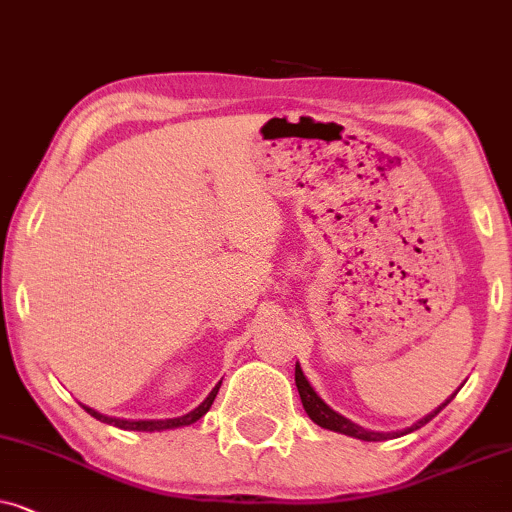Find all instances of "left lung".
Returning <instances> with one entry per match:
<instances>
[{
  "mask_svg": "<svg viewBox=\"0 0 512 512\" xmlns=\"http://www.w3.org/2000/svg\"><path fill=\"white\" fill-rule=\"evenodd\" d=\"M295 384H297V391H299V398H302V405H304V410H306V414H309L311 417V421H316L318 426H323V428H330V431H337V433H344V435H351V438H358V440H367V442H379V440H391V438H398V435H405V433H410V431H417V428H421L424 424H428V421H431L435 414H438L442 407H445L449 400L454 398H449L447 403H442L438 410L435 412H431L428 414L426 419H421L419 424H414L412 428H407V431H400V433H374V431H365V428H360V426H356V424H351L349 419H344L342 414H337L335 410H330V407H327L323 400L318 398L316 395V391H313L311 388V384L309 381H306V377H304V372H302V367L299 365H295Z\"/></svg>",
  "mask_w": 512,
  "mask_h": 512,
  "instance_id": "left-lung-1",
  "label": "left lung"
}]
</instances>
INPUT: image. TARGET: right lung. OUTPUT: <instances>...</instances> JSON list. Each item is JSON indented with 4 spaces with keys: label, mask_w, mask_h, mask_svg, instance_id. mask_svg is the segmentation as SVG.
<instances>
[{
    "label": "right lung",
    "mask_w": 512,
    "mask_h": 512,
    "mask_svg": "<svg viewBox=\"0 0 512 512\" xmlns=\"http://www.w3.org/2000/svg\"><path fill=\"white\" fill-rule=\"evenodd\" d=\"M222 384V381H220ZM220 384H217L213 391H210V395L203 403L196 407L194 412L185 414V417H177V419H163V421H126V419H112V417H105V414H98L95 410H91V407H84V410L91 414V417H95L98 421H102V424H112L117 428H124V431H166V428H177V426H189L194 424V421H199L203 414H206L210 410V405H213L215 395L217 391H220Z\"/></svg>",
    "instance_id": "1"
}]
</instances>
